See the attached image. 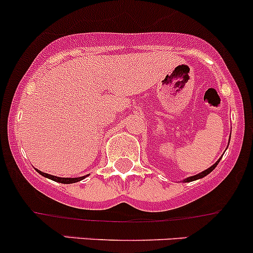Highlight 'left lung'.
Segmentation results:
<instances>
[{
    "mask_svg": "<svg viewBox=\"0 0 253 253\" xmlns=\"http://www.w3.org/2000/svg\"><path fill=\"white\" fill-rule=\"evenodd\" d=\"M229 141H230V139H229ZM222 160V158H219V160L217 161V162L214 163V165L213 166H211L210 168H207L206 169V170H204V171H201V173H199V174H196V175H192V176H189V178H186V179H183V183H190V181H194V180H197V179H201V178H205L206 175H208V174L211 173V171L213 170V169L215 168V167H217V165L218 163H219V161Z\"/></svg>",
    "mask_w": 253,
    "mask_h": 253,
    "instance_id": "1",
    "label": "left lung"
}]
</instances>
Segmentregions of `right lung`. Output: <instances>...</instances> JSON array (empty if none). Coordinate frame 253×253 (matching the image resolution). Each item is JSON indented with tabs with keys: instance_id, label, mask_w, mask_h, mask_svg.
<instances>
[{
	"instance_id": "1",
	"label": "right lung",
	"mask_w": 253,
	"mask_h": 253,
	"mask_svg": "<svg viewBox=\"0 0 253 253\" xmlns=\"http://www.w3.org/2000/svg\"><path fill=\"white\" fill-rule=\"evenodd\" d=\"M36 171H38L39 174H41L42 176H45V178H48V179H51V180L57 181V183H61V184L78 183V181H80V180H83V179L86 178V176H79V178H59V176H54V175H51V174L43 173V171L39 170V169H36Z\"/></svg>"
}]
</instances>
